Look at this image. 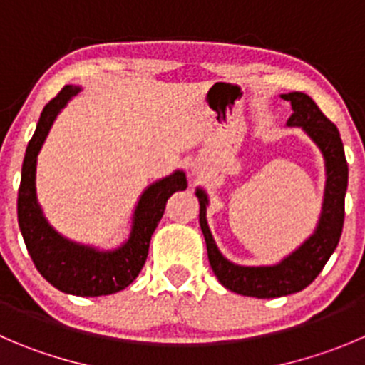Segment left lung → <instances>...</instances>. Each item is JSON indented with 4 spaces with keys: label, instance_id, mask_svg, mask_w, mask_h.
Instances as JSON below:
<instances>
[{
    "label": "left lung",
    "instance_id": "obj_1",
    "mask_svg": "<svg viewBox=\"0 0 365 365\" xmlns=\"http://www.w3.org/2000/svg\"><path fill=\"white\" fill-rule=\"evenodd\" d=\"M292 106V116L289 127H301L312 138L319 150L322 152L326 166V186L322 211L314 235L299 249L281 259L277 265L269 267H242L235 265L222 256L215 244L206 220L207 195L204 190L197 188V199L200 204L199 222L207 247V258L225 289L240 296L270 299V297L290 296L307 289L319 276L322 267L335 251L341 240L344 225V197L348 190V163L344 155L341 134L335 125L321 113L317 103L308 95L299 91L281 95Z\"/></svg>",
    "mask_w": 365,
    "mask_h": 365
}]
</instances>
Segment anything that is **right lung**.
I'll list each match as a JSON object with an SVG mask.
<instances>
[{"instance_id":"obj_1","label":"right lung","mask_w":365,"mask_h":365,"mask_svg":"<svg viewBox=\"0 0 365 365\" xmlns=\"http://www.w3.org/2000/svg\"><path fill=\"white\" fill-rule=\"evenodd\" d=\"M78 91V86H64L41 113L21 170L17 220L30 258L48 283L71 296H109L128 287L141 272L147 262L150 238L163 218L166 202L175 192L186 190L188 182L185 172L177 170L172 175L155 180L154 185L148 186L134 210L128 240L114 251H100L58 235L48 224L37 202V154L57 114Z\"/></svg>"}]
</instances>
